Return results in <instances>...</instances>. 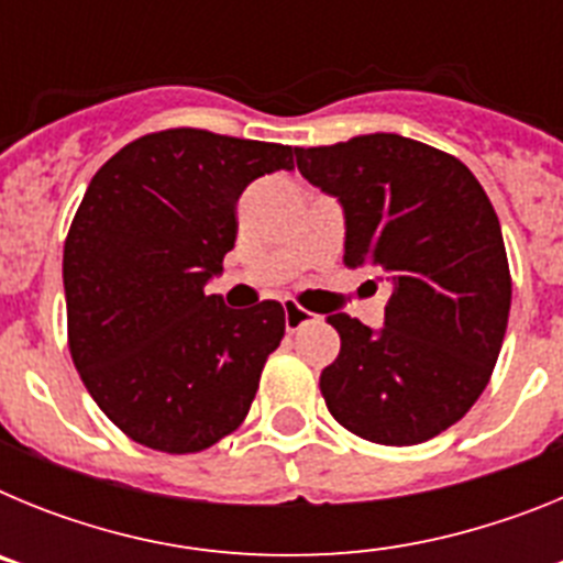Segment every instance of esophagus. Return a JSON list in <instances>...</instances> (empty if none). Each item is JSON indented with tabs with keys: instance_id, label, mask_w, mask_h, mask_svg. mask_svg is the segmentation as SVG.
<instances>
[{
	"instance_id": "obj_1",
	"label": "esophagus",
	"mask_w": 563,
	"mask_h": 563,
	"mask_svg": "<svg viewBox=\"0 0 563 563\" xmlns=\"http://www.w3.org/2000/svg\"><path fill=\"white\" fill-rule=\"evenodd\" d=\"M310 318L312 316L305 310V307L292 305V301H285V327H287V332H296L298 327L307 324Z\"/></svg>"
}]
</instances>
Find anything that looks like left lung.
Instances as JSON below:
<instances>
[{
  "instance_id": "left-lung-1",
  "label": "left lung",
  "mask_w": 563,
  "mask_h": 563,
  "mask_svg": "<svg viewBox=\"0 0 563 563\" xmlns=\"http://www.w3.org/2000/svg\"><path fill=\"white\" fill-rule=\"evenodd\" d=\"M296 163L343 206V265L391 285L377 332L327 316L341 335L321 372L327 409L377 445L431 440L479 400L505 341L514 282L499 217L465 163L400 134L296 148Z\"/></svg>"
}]
</instances>
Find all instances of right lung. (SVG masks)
<instances>
[{
  "instance_id": "1",
  "label": "right lung",
  "mask_w": 563,
  "mask_h": 563,
  "mask_svg": "<svg viewBox=\"0 0 563 563\" xmlns=\"http://www.w3.org/2000/svg\"><path fill=\"white\" fill-rule=\"evenodd\" d=\"M292 146L206 129L143 134L109 157L64 242L67 341L98 409L146 449L197 454L242 426L285 310L206 296L236 242V200Z\"/></svg>"
}]
</instances>
